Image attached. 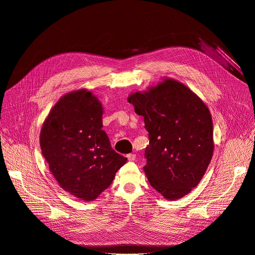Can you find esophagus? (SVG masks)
<instances>
[{"instance_id": "esophagus-1", "label": "esophagus", "mask_w": 255, "mask_h": 255, "mask_svg": "<svg viewBox=\"0 0 255 255\" xmlns=\"http://www.w3.org/2000/svg\"><path fill=\"white\" fill-rule=\"evenodd\" d=\"M127 158L130 161H134L135 158H136V154L135 153H129V154H127Z\"/></svg>"}]
</instances>
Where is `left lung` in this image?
<instances>
[{
	"instance_id": "1",
	"label": "left lung",
	"mask_w": 255,
	"mask_h": 255,
	"mask_svg": "<svg viewBox=\"0 0 255 255\" xmlns=\"http://www.w3.org/2000/svg\"><path fill=\"white\" fill-rule=\"evenodd\" d=\"M144 118L149 145L144 171L150 186L167 200L189 194L212 159L213 122L209 109L185 85L165 80L149 92L128 98Z\"/></svg>"
}]
</instances>
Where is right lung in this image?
<instances>
[{"label":"right lung","instance_id":"1","mask_svg":"<svg viewBox=\"0 0 255 255\" xmlns=\"http://www.w3.org/2000/svg\"><path fill=\"white\" fill-rule=\"evenodd\" d=\"M103 108L87 90L63 96L40 133V146L60 187L84 201L112 184L127 158L117 153L103 127Z\"/></svg>","mask_w":255,"mask_h":255}]
</instances>
